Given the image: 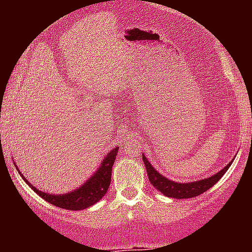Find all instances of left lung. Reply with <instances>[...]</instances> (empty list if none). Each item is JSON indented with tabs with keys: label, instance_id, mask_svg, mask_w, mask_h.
Listing matches in <instances>:
<instances>
[{
	"label": "left lung",
	"instance_id": "8db88e82",
	"mask_svg": "<svg viewBox=\"0 0 252 252\" xmlns=\"http://www.w3.org/2000/svg\"><path fill=\"white\" fill-rule=\"evenodd\" d=\"M142 160H144V164H145L150 183L153 184L159 192H161L162 194H165L166 197L177 198V199L193 198L202 194V193L207 192L209 188H212V187L217 183L218 180L223 177L224 173L228 170V168H230L231 164H232V162L227 164L222 170L216 173L212 177L206 178V179L197 180V182H190V183H177V182H173V180L162 177L160 173H158V171L151 166V164L148 161V159H146L144 155H142Z\"/></svg>",
	"mask_w": 252,
	"mask_h": 252
}]
</instances>
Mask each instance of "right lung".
<instances>
[{
	"mask_svg": "<svg viewBox=\"0 0 252 252\" xmlns=\"http://www.w3.org/2000/svg\"><path fill=\"white\" fill-rule=\"evenodd\" d=\"M117 151H119V148L111 150L108 155H106V158L102 160L101 166L95 170L94 174L87 180L86 183L82 184L79 188L73 190V192L65 193V194H49V193L41 192L36 187L32 186L21 173H20V175L36 194L44 198L49 203L54 204L59 208L69 209V211H81V209L88 208V207L97 203L107 193L111 183L112 166ZM17 171H19V169H17Z\"/></svg>",
	"mask_w": 252,
	"mask_h": 252,
	"instance_id": "right-lung-1",
	"label": "right lung"
}]
</instances>
